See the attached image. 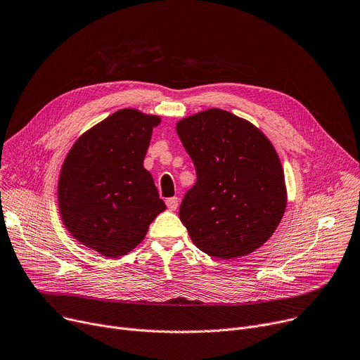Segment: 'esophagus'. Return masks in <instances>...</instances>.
<instances>
[{
    "instance_id": "34e87169",
    "label": "esophagus",
    "mask_w": 360,
    "mask_h": 360,
    "mask_svg": "<svg viewBox=\"0 0 360 360\" xmlns=\"http://www.w3.org/2000/svg\"><path fill=\"white\" fill-rule=\"evenodd\" d=\"M178 204H179V200H178V197H172V198H167L166 200V205H167V209L169 210H176L178 209Z\"/></svg>"
}]
</instances>
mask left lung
I'll return each mask as SVG.
<instances>
[{"mask_svg":"<svg viewBox=\"0 0 360 360\" xmlns=\"http://www.w3.org/2000/svg\"><path fill=\"white\" fill-rule=\"evenodd\" d=\"M176 132L197 172L179 207L195 247L221 259L258 250L288 204L285 174L270 140L250 121L217 108L181 120Z\"/></svg>","mask_w":360,"mask_h":360,"instance_id":"1","label":"left lung"}]
</instances>
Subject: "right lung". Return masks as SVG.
<instances>
[{"instance_id": "add662e5", "label": "right lung", "mask_w": 360, "mask_h": 360, "mask_svg": "<svg viewBox=\"0 0 360 360\" xmlns=\"http://www.w3.org/2000/svg\"><path fill=\"white\" fill-rule=\"evenodd\" d=\"M160 117L120 109L72 144L58 181L63 223L74 239L118 258L144 239L166 210L143 162Z\"/></svg>"}]
</instances>
